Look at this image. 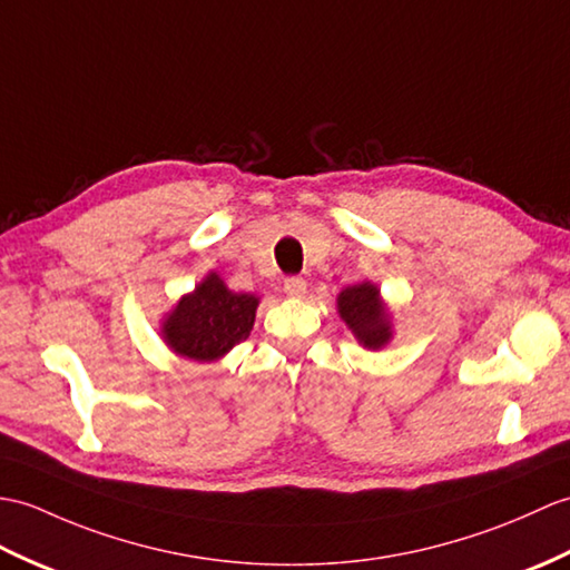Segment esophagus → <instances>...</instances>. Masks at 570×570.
Here are the masks:
<instances>
[{
	"instance_id": "esophagus-1",
	"label": "esophagus",
	"mask_w": 570,
	"mask_h": 570,
	"mask_svg": "<svg viewBox=\"0 0 570 570\" xmlns=\"http://www.w3.org/2000/svg\"><path fill=\"white\" fill-rule=\"evenodd\" d=\"M284 291L291 298H301L303 294H306V279H301V276H286Z\"/></svg>"
}]
</instances>
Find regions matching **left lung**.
<instances>
[{
    "mask_svg": "<svg viewBox=\"0 0 570 570\" xmlns=\"http://www.w3.org/2000/svg\"><path fill=\"white\" fill-rule=\"evenodd\" d=\"M337 311L354 337L360 340V345L366 350H381L391 342V315L383 306L376 284L362 282L342 288L337 296Z\"/></svg>",
    "mask_w": 570,
    "mask_h": 570,
    "instance_id": "left-lung-1",
    "label": "left lung"
}]
</instances>
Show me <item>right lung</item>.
<instances>
[{"label":"right lung","instance_id":"add662e5","mask_svg":"<svg viewBox=\"0 0 570 570\" xmlns=\"http://www.w3.org/2000/svg\"><path fill=\"white\" fill-rule=\"evenodd\" d=\"M257 306V296L235 294L216 272H210L167 313L160 333L167 347L184 360L216 362L237 342L247 340Z\"/></svg>","mask_w":570,"mask_h":570}]
</instances>
